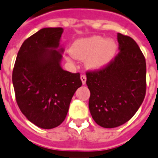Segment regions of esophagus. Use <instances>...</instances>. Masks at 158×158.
I'll return each mask as SVG.
<instances>
[{"mask_svg": "<svg viewBox=\"0 0 158 158\" xmlns=\"http://www.w3.org/2000/svg\"><path fill=\"white\" fill-rule=\"evenodd\" d=\"M86 80H87L86 77H85L84 75H81V83H82V84H85V83H86Z\"/></svg>", "mask_w": 158, "mask_h": 158, "instance_id": "34e87169", "label": "esophagus"}]
</instances>
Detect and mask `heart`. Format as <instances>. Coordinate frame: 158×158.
<instances>
[{"label": "heart", "instance_id": "obj_1", "mask_svg": "<svg viewBox=\"0 0 158 158\" xmlns=\"http://www.w3.org/2000/svg\"><path fill=\"white\" fill-rule=\"evenodd\" d=\"M117 49L118 46L114 39L92 35L77 40L71 45L69 52L73 57L84 60L88 69L100 70L114 60Z\"/></svg>", "mask_w": 158, "mask_h": 158}]
</instances>
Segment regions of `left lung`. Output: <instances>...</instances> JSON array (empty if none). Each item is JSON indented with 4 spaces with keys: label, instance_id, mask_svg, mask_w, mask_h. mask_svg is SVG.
I'll return each mask as SVG.
<instances>
[{
    "label": "left lung",
    "instance_id": "8db88e82",
    "mask_svg": "<svg viewBox=\"0 0 158 158\" xmlns=\"http://www.w3.org/2000/svg\"><path fill=\"white\" fill-rule=\"evenodd\" d=\"M119 53L106 68L87 72L92 118L103 128H116L136 114L146 92L145 58L136 42L117 33Z\"/></svg>",
    "mask_w": 158,
    "mask_h": 158
}]
</instances>
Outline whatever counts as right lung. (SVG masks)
<instances>
[{
    "label": "right lung",
    "mask_w": 158,
    "mask_h": 158,
    "mask_svg": "<svg viewBox=\"0 0 158 158\" xmlns=\"http://www.w3.org/2000/svg\"><path fill=\"white\" fill-rule=\"evenodd\" d=\"M62 27H44L25 40L18 52L12 81L16 102L29 122L53 129L64 121L80 74L62 68Z\"/></svg>",
    "instance_id": "add662e5"
}]
</instances>
